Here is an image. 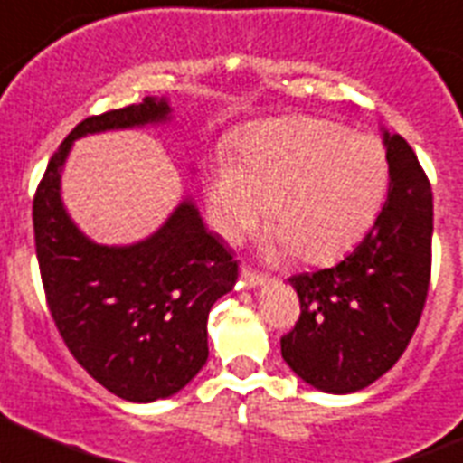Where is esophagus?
I'll return each instance as SVG.
<instances>
[{"instance_id": "obj_1", "label": "esophagus", "mask_w": 463, "mask_h": 463, "mask_svg": "<svg viewBox=\"0 0 463 463\" xmlns=\"http://www.w3.org/2000/svg\"><path fill=\"white\" fill-rule=\"evenodd\" d=\"M240 276H241V282H244V287H249V289H255V287H260L267 282V276H264V273L253 271V269H249V267H241Z\"/></svg>"}]
</instances>
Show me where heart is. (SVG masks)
<instances>
[{"instance_id":"obj_1","label":"heart","mask_w":463,"mask_h":463,"mask_svg":"<svg viewBox=\"0 0 463 463\" xmlns=\"http://www.w3.org/2000/svg\"><path fill=\"white\" fill-rule=\"evenodd\" d=\"M387 156L366 136L312 118H282L241 133L205 178L208 217L228 241L267 219L276 244L326 262L360 240L383 208Z\"/></svg>"}]
</instances>
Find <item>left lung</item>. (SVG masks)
Instances as JSON below:
<instances>
[{
	"instance_id": "8db88e82",
	"label": "left lung",
	"mask_w": 463,
	"mask_h": 463,
	"mask_svg": "<svg viewBox=\"0 0 463 463\" xmlns=\"http://www.w3.org/2000/svg\"><path fill=\"white\" fill-rule=\"evenodd\" d=\"M389 196L364 240L339 264L298 273L294 330L282 360L326 393H353L383 378L420 321L432 269V190L414 149L384 131Z\"/></svg>"
}]
</instances>
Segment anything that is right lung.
<instances>
[{"label":"right lung","instance_id":"1","mask_svg":"<svg viewBox=\"0 0 463 463\" xmlns=\"http://www.w3.org/2000/svg\"><path fill=\"white\" fill-rule=\"evenodd\" d=\"M167 99L83 119L52 156L33 199L35 253L49 312L74 360L115 396L154 402L181 392L208 360V314L235 287L237 260L183 199L146 240L97 244L61 196L71 145L90 133L169 122Z\"/></svg>","mask_w":463,"mask_h":463}]
</instances>
